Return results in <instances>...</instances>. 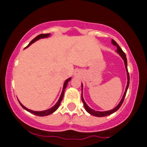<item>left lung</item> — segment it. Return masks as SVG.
I'll return each mask as SVG.
<instances>
[{
    "mask_svg": "<svg viewBox=\"0 0 147 147\" xmlns=\"http://www.w3.org/2000/svg\"><path fill=\"white\" fill-rule=\"evenodd\" d=\"M112 42L113 45H115V47L117 48L116 52L120 55V57L122 58V59H123L124 62V65H125V68H126V71H127V87H126L125 92H124V95H123V97H122L121 100L120 101L119 105H118L115 108L112 109V110H107V111H96V110H93V109H91L90 107H88V105H87L86 102H85V100H84V98H83V96H82L83 85L82 84V101L83 104H84L85 109L86 110V111L88 113H90L92 115H94V116H96V117H104V116H107V115H110V114L115 113V111H117V110L120 108L122 103H123V102H124V98H125V96H126V93H127V89H128V87H129V73H128V70H127V57H126L125 53H124V51H122V49L119 47V45H118L117 42H115V40H112V42Z\"/></svg>",
    "mask_w": 147,
    "mask_h": 147,
    "instance_id": "obj_1",
    "label": "left lung"
}]
</instances>
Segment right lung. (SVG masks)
<instances>
[{
    "label": "right lung",
    "instance_id": "add662e5",
    "mask_svg": "<svg viewBox=\"0 0 147 147\" xmlns=\"http://www.w3.org/2000/svg\"><path fill=\"white\" fill-rule=\"evenodd\" d=\"M49 36H50V34H40L38 35V36H37V37H35L34 40H32L31 42H30V43L28 44V46H27L26 48H28L29 45H32V43H34V42H35V41H37V40H40V39H42V38H47V37H49ZM71 80V78H68L67 80H65V82H64V85H63V88H62V93H61L60 96H59V100L57 101V102L55 104V105L54 106H53L52 107H51V108L48 109V110H42V111H34V110H29V109H28L27 107H26L25 106H23V105H22L21 103L20 102V101H18L19 102V103H20V105H21V107H23V109H25L26 110H27L28 112L31 113L32 114H34V115H38V116H46V115H50V114L53 113L54 112H55L56 110H57L58 107H59V105H60V103L61 102H62V98H63V96H64V93H65V90L66 87H67V83H68V82L70 81V80Z\"/></svg>",
    "mask_w": 147,
    "mask_h": 147
}]
</instances>
